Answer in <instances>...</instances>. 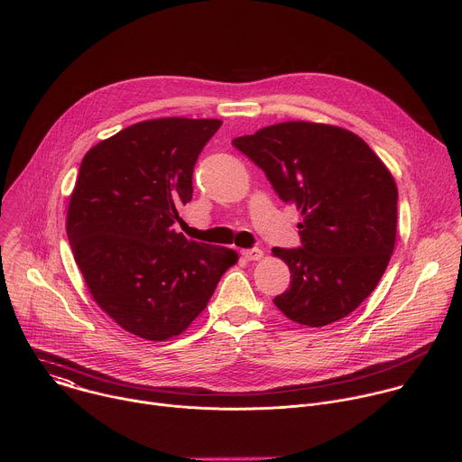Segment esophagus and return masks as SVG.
I'll use <instances>...</instances> for the list:
<instances>
[{
    "label": "esophagus",
    "mask_w": 462,
    "mask_h": 462,
    "mask_svg": "<svg viewBox=\"0 0 462 462\" xmlns=\"http://www.w3.org/2000/svg\"><path fill=\"white\" fill-rule=\"evenodd\" d=\"M243 257L246 261H259L263 257V250L261 248H248V250H243Z\"/></svg>",
    "instance_id": "esophagus-1"
}]
</instances>
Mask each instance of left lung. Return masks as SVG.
I'll return each instance as SVG.
<instances>
[{
    "instance_id": "8db88e82",
    "label": "left lung",
    "mask_w": 462,
    "mask_h": 462,
    "mask_svg": "<svg viewBox=\"0 0 462 462\" xmlns=\"http://www.w3.org/2000/svg\"><path fill=\"white\" fill-rule=\"evenodd\" d=\"M232 144L303 217L301 248H273L291 269L276 307L307 327L351 314L378 285L397 239L399 191L387 166L353 131L305 120L267 125Z\"/></svg>"
}]
</instances>
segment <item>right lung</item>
<instances>
[{"mask_svg": "<svg viewBox=\"0 0 462 462\" xmlns=\"http://www.w3.org/2000/svg\"><path fill=\"white\" fill-rule=\"evenodd\" d=\"M217 118L168 116L129 125L82 159L68 237L97 305L124 331L152 342L179 337L237 263L226 246L177 234L191 173Z\"/></svg>", "mask_w": 462, "mask_h": 462, "instance_id": "1", "label": "right lung"}]
</instances>
